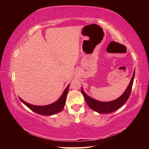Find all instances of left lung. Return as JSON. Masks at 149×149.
Returning <instances> with one entry per match:
<instances>
[{"instance_id": "1", "label": "left lung", "mask_w": 149, "mask_h": 149, "mask_svg": "<svg viewBox=\"0 0 149 149\" xmlns=\"http://www.w3.org/2000/svg\"><path fill=\"white\" fill-rule=\"evenodd\" d=\"M134 76L135 71L133 72V76L132 79H131L130 84L127 87V89H125L124 93L119 98H118L117 99L110 102H101L93 99V98L90 97L89 96H88L81 88V93L83 96H84L85 102H86L91 109L93 110L98 113L108 114V113L114 112V111L119 109L120 107H122L125 104V102L127 101V99H129L131 92H132Z\"/></svg>"}]
</instances>
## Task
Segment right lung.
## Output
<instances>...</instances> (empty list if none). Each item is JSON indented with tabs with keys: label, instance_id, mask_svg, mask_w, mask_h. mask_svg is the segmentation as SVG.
I'll return each instance as SVG.
<instances>
[{
	"label": "right lung",
	"instance_id": "add662e5",
	"mask_svg": "<svg viewBox=\"0 0 149 149\" xmlns=\"http://www.w3.org/2000/svg\"><path fill=\"white\" fill-rule=\"evenodd\" d=\"M70 87V84L68 85L67 87L65 88L64 91L58 99L56 102H54L52 104L45 105V106H37L31 104L29 103L25 102L24 100H22L21 98H19V100L24 103L25 105H26L29 109H31L32 111H33L35 113L37 114L45 115V116H51L55 114H57L63 110L64 107L65 100H66V96L68 92V89Z\"/></svg>",
	"mask_w": 149,
	"mask_h": 149
}]
</instances>
